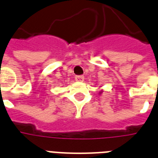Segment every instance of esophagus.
<instances>
[{
  "instance_id": "34e87169",
  "label": "esophagus",
  "mask_w": 158,
  "mask_h": 158,
  "mask_svg": "<svg viewBox=\"0 0 158 158\" xmlns=\"http://www.w3.org/2000/svg\"><path fill=\"white\" fill-rule=\"evenodd\" d=\"M75 80L78 82H83L84 80V76H83V75H76L75 76Z\"/></svg>"
}]
</instances>
